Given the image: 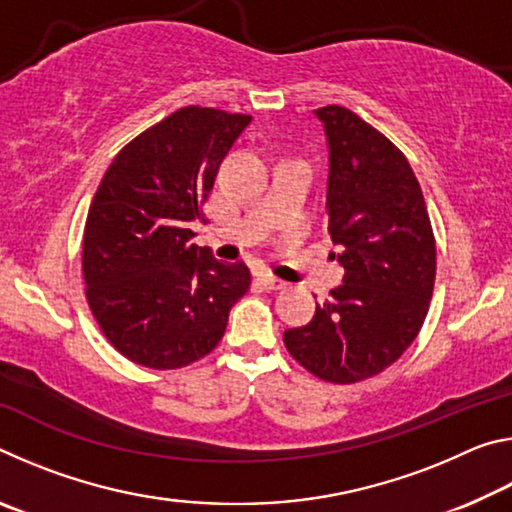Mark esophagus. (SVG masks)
<instances>
[{
	"instance_id": "1",
	"label": "esophagus",
	"mask_w": 512,
	"mask_h": 512,
	"mask_svg": "<svg viewBox=\"0 0 512 512\" xmlns=\"http://www.w3.org/2000/svg\"><path fill=\"white\" fill-rule=\"evenodd\" d=\"M259 284H262L264 289H271V291H280V289L287 287V282L280 280V277L271 275V273H262V275H259Z\"/></svg>"
}]
</instances>
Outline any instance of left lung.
Segmentation results:
<instances>
[{
    "label": "left lung",
    "mask_w": 512,
    "mask_h": 512,
    "mask_svg": "<svg viewBox=\"0 0 512 512\" xmlns=\"http://www.w3.org/2000/svg\"><path fill=\"white\" fill-rule=\"evenodd\" d=\"M314 115L329 149L327 230L343 248L345 275L307 325L284 332V345L318 379L354 384L379 375L418 336L436 280V239L404 153L348 108Z\"/></svg>",
    "instance_id": "1"
}]
</instances>
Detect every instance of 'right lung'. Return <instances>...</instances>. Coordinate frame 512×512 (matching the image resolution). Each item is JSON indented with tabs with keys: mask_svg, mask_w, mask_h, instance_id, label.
Segmentation results:
<instances>
[{
	"mask_svg": "<svg viewBox=\"0 0 512 512\" xmlns=\"http://www.w3.org/2000/svg\"><path fill=\"white\" fill-rule=\"evenodd\" d=\"M250 115L187 106L121 149L83 235L85 298L112 348L153 370L189 366L219 345L250 287L244 262L192 244L219 164Z\"/></svg>",
	"mask_w": 512,
	"mask_h": 512,
	"instance_id": "add662e5",
	"label": "right lung"
}]
</instances>
